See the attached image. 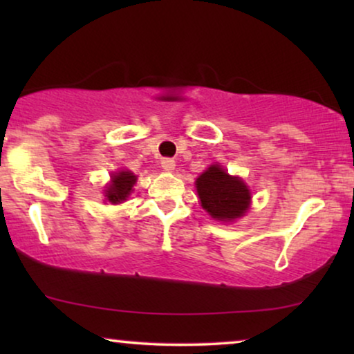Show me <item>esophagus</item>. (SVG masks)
<instances>
[{"label": "esophagus", "mask_w": 354, "mask_h": 354, "mask_svg": "<svg viewBox=\"0 0 354 354\" xmlns=\"http://www.w3.org/2000/svg\"><path fill=\"white\" fill-rule=\"evenodd\" d=\"M161 167L166 172H172L174 169H176V161H174V159H171V158H164V159H161Z\"/></svg>", "instance_id": "34e87169"}]
</instances>
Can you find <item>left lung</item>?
Masks as SVG:
<instances>
[{
    "mask_svg": "<svg viewBox=\"0 0 354 354\" xmlns=\"http://www.w3.org/2000/svg\"><path fill=\"white\" fill-rule=\"evenodd\" d=\"M196 190L201 206L217 221H234L250 206L251 195L243 180L229 176L217 164L196 178Z\"/></svg>",
    "mask_w": 354,
    "mask_h": 354,
    "instance_id": "obj_1",
    "label": "left lung"
}]
</instances>
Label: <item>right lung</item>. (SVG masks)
<instances>
[{
	"instance_id": "right-lung-1",
	"label": "right lung",
	"mask_w": 354,
	"mask_h": 354,
	"mask_svg": "<svg viewBox=\"0 0 354 354\" xmlns=\"http://www.w3.org/2000/svg\"><path fill=\"white\" fill-rule=\"evenodd\" d=\"M135 182H137V177H135L132 172L120 171L119 174L113 176V182H111V185L104 190L106 198H108L113 205L122 203L125 198L130 195Z\"/></svg>"
}]
</instances>
